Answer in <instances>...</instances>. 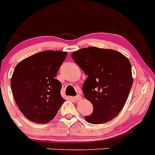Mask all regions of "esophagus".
Listing matches in <instances>:
<instances>
[{
  "instance_id": "34e87169",
  "label": "esophagus",
  "mask_w": 155,
  "mask_h": 155,
  "mask_svg": "<svg viewBox=\"0 0 155 155\" xmlns=\"http://www.w3.org/2000/svg\"><path fill=\"white\" fill-rule=\"evenodd\" d=\"M81 98V95H80V94H77V95L74 97V99H75L76 100H79Z\"/></svg>"
}]
</instances>
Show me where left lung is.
Returning <instances> with one entry per match:
<instances>
[{
    "label": "left lung",
    "instance_id": "8db88e82",
    "mask_svg": "<svg viewBox=\"0 0 155 155\" xmlns=\"http://www.w3.org/2000/svg\"><path fill=\"white\" fill-rule=\"evenodd\" d=\"M71 58L88 76L82 91L92 104L93 113L85 120L101 124L115 118L133 84L130 61L118 51L95 47L81 48L73 53Z\"/></svg>",
    "mask_w": 155,
    "mask_h": 155
}]
</instances>
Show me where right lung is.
Masks as SVG:
<instances>
[{"label":"right lung","mask_w":155,"mask_h":155,"mask_svg":"<svg viewBox=\"0 0 155 155\" xmlns=\"http://www.w3.org/2000/svg\"><path fill=\"white\" fill-rule=\"evenodd\" d=\"M67 54L42 51L23 60L15 68L11 79L13 95L18 109L29 120L48 123L64 102L62 85L55 77Z\"/></svg>","instance_id":"obj_1"}]
</instances>
